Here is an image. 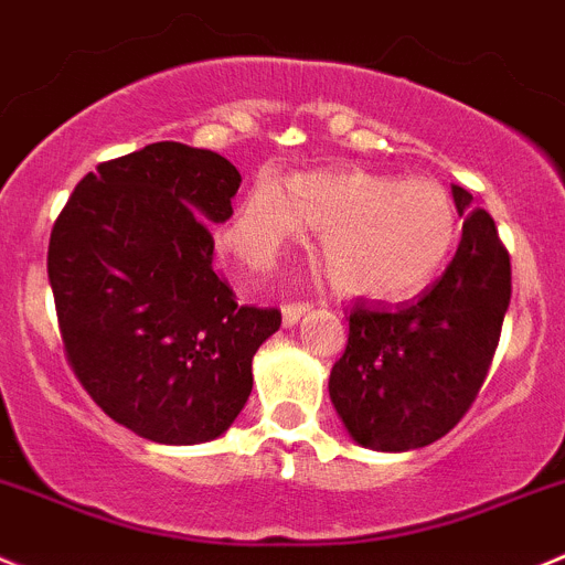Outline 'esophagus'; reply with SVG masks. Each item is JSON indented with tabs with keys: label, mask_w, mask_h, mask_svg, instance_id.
<instances>
[{
	"label": "esophagus",
	"mask_w": 565,
	"mask_h": 565,
	"mask_svg": "<svg viewBox=\"0 0 565 565\" xmlns=\"http://www.w3.org/2000/svg\"><path fill=\"white\" fill-rule=\"evenodd\" d=\"M308 310H310V305H305V302L282 305V324H286V327H294V324H297L299 319H302L305 313H308Z\"/></svg>",
	"instance_id": "1"
}]
</instances>
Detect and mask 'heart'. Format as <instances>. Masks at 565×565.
Wrapping results in <instances>:
<instances>
[{"label":"heart","instance_id":"1","mask_svg":"<svg viewBox=\"0 0 565 565\" xmlns=\"http://www.w3.org/2000/svg\"><path fill=\"white\" fill-rule=\"evenodd\" d=\"M321 233V260L341 291L402 302L427 291L458 244V211L433 180L313 171L288 182L260 177L235 211L230 249L266 263L302 227Z\"/></svg>","mask_w":565,"mask_h":565}]
</instances>
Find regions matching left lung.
Returning <instances> with one entry per match:
<instances>
[{
	"label": "left lung",
	"mask_w": 565,
	"mask_h": 565,
	"mask_svg": "<svg viewBox=\"0 0 565 565\" xmlns=\"http://www.w3.org/2000/svg\"><path fill=\"white\" fill-rule=\"evenodd\" d=\"M463 238L447 271L416 299H358L330 372V399L354 444L407 452L444 438L486 383L510 305V257L497 224L452 185Z\"/></svg>",
	"instance_id": "obj_1"
}]
</instances>
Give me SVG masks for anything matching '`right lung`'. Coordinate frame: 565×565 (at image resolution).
Masks as SVG:
<instances>
[{
	"label": "right lung",
	"mask_w": 565,
	"mask_h": 565,
	"mask_svg": "<svg viewBox=\"0 0 565 565\" xmlns=\"http://www.w3.org/2000/svg\"><path fill=\"white\" fill-rule=\"evenodd\" d=\"M241 174L211 149L160 141L96 166L57 216L50 286L68 363L141 438L191 447L227 433L277 308L235 302L205 222L233 216Z\"/></svg>",
	"instance_id": "obj_1"
}]
</instances>
